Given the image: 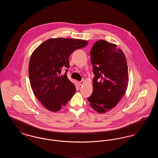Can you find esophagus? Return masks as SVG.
<instances>
[{
  "label": "esophagus",
  "mask_w": 158,
  "mask_h": 158,
  "mask_svg": "<svg viewBox=\"0 0 158 158\" xmlns=\"http://www.w3.org/2000/svg\"><path fill=\"white\" fill-rule=\"evenodd\" d=\"M84 83H85V81L82 80V81L79 82V86H82V85L84 84Z\"/></svg>",
  "instance_id": "esophagus-1"
}]
</instances>
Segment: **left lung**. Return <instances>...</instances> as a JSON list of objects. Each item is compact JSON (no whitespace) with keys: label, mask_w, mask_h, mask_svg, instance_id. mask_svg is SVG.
Returning <instances> with one entry per match:
<instances>
[{"label":"left lung","mask_w":158,"mask_h":158,"mask_svg":"<svg viewBox=\"0 0 158 158\" xmlns=\"http://www.w3.org/2000/svg\"><path fill=\"white\" fill-rule=\"evenodd\" d=\"M90 61L95 77L93 92L88 100L95 111L104 114L117 105L126 92L127 59L116 44L101 40L91 49Z\"/></svg>","instance_id":"left-lung-1"}]
</instances>
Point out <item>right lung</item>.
<instances>
[{
    "label": "right lung",
    "instance_id": "obj_1",
    "mask_svg": "<svg viewBox=\"0 0 158 158\" xmlns=\"http://www.w3.org/2000/svg\"><path fill=\"white\" fill-rule=\"evenodd\" d=\"M88 44L81 39L50 38L32 53L28 67L31 86L48 110L60 111L74 95L75 85L69 81L66 73H61V70L69 67V57L72 53Z\"/></svg>",
    "mask_w": 158,
    "mask_h": 158
}]
</instances>
